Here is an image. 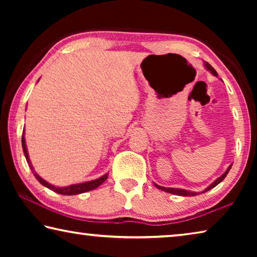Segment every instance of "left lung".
Wrapping results in <instances>:
<instances>
[{
    "label": "left lung",
    "mask_w": 257,
    "mask_h": 257,
    "mask_svg": "<svg viewBox=\"0 0 257 257\" xmlns=\"http://www.w3.org/2000/svg\"><path fill=\"white\" fill-rule=\"evenodd\" d=\"M204 67H205L206 70L210 71L213 76H217V73L214 70V68H213L210 63L205 62V63H204ZM231 167H232V164H230L229 167H228V169H227V170H225V172L223 173L222 176H220L219 178H217V179H215L210 186L207 187V188H205L203 191H201V193H196V191H190V190H186V189H181V188H171V187H163V186L156 185L155 182H154V185H155V187H158V188L161 189V190L167 191V193H170V194H173V195H178V196H196V195H199V194H202V193H205V191L210 190L212 188H214L216 185H219L220 182L222 181L225 177H227L228 172L230 171V169H231Z\"/></svg>",
    "instance_id": "1"
}]
</instances>
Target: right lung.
I'll return each mask as SVG.
<instances>
[{"instance_id": "obj_1", "label": "right lung", "mask_w": 257, "mask_h": 257, "mask_svg": "<svg viewBox=\"0 0 257 257\" xmlns=\"http://www.w3.org/2000/svg\"><path fill=\"white\" fill-rule=\"evenodd\" d=\"M38 81V80H37ZM21 143H23V150H24V154H25V158L27 160V162L29 164L30 169H32V172L34 173V176L36 179L41 182V184L46 187V188H49L51 190L55 191V193L61 194V195H78V194H82V193H86V191H89V190H93L95 188H97L98 186H101L104 181L107 179V173L105 175H103L102 177L97 178V179L95 180H90V181H86V182H80V184H73L70 186H66V187H58V186H54L50 184V182H47L46 180L43 179V178L37 175L36 171L34 170V167L32 162H30V159H29V154H28V151H27V145H26V139H25V130L23 133V139H21Z\"/></svg>"}]
</instances>
